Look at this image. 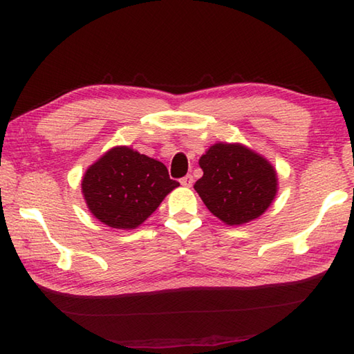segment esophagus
<instances>
[{"label":"esophagus","mask_w":354,"mask_h":354,"mask_svg":"<svg viewBox=\"0 0 354 354\" xmlns=\"http://www.w3.org/2000/svg\"><path fill=\"white\" fill-rule=\"evenodd\" d=\"M181 185H184V187H192V185H193V176H192V175H185V176L181 179Z\"/></svg>","instance_id":"esophagus-1"}]
</instances>
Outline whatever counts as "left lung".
Returning <instances> with one entry per match:
<instances>
[{
  "label": "left lung",
  "mask_w": 354,
  "mask_h": 354,
  "mask_svg": "<svg viewBox=\"0 0 354 354\" xmlns=\"http://www.w3.org/2000/svg\"><path fill=\"white\" fill-rule=\"evenodd\" d=\"M204 176L194 184L207 208L227 225H242L274 201L277 175L272 165L242 145L212 146L199 160Z\"/></svg>",
  "instance_id": "8db88e82"
}]
</instances>
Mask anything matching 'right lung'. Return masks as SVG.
Instances as JSON below:
<instances>
[{
  "label": "right lung",
  "mask_w": 354,
  "mask_h": 354,
  "mask_svg": "<svg viewBox=\"0 0 354 354\" xmlns=\"http://www.w3.org/2000/svg\"><path fill=\"white\" fill-rule=\"evenodd\" d=\"M178 185L162 162L123 146L111 149L86 170L82 192L89 212L100 222L133 230Z\"/></svg>",
  "instance_id": "obj_1"
}]
</instances>
